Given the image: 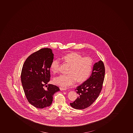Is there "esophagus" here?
I'll return each instance as SVG.
<instances>
[{"mask_svg": "<svg viewBox=\"0 0 133 133\" xmlns=\"http://www.w3.org/2000/svg\"><path fill=\"white\" fill-rule=\"evenodd\" d=\"M59 89H60L61 91L66 90V88H64V87H59Z\"/></svg>", "mask_w": 133, "mask_h": 133, "instance_id": "esophagus-1", "label": "esophagus"}]
</instances>
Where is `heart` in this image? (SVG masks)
I'll use <instances>...</instances> for the list:
<instances>
[{
	"mask_svg": "<svg viewBox=\"0 0 133 133\" xmlns=\"http://www.w3.org/2000/svg\"><path fill=\"white\" fill-rule=\"evenodd\" d=\"M65 62L70 65L68 74L59 75L54 78L55 84L63 87L71 85L76 81L81 83L88 79L92 70L93 62L89 57H83L80 54L72 52L63 56ZM60 63L58 59H54L50 65L51 71L56 73L59 71Z\"/></svg>",
	"mask_w": 133,
	"mask_h": 133,
	"instance_id": "obj_1",
	"label": "heart"
}]
</instances>
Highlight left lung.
I'll list each match as a JSON object with an SVG mask.
<instances>
[{
	"instance_id": "1",
	"label": "left lung",
	"mask_w": 133,
	"mask_h": 133,
	"mask_svg": "<svg viewBox=\"0 0 133 133\" xmlns=\"http://www.w3.org/2000/svg\"><path fill=\"white\" fill-rule=\"evenodd\" d=\"M105 69L103 62L99 61L95 63L89 78L76 87L78 97L74 102L70 103L73 108L84 109L95 101L102 90L104 80Z\"/></svg>"
}]
</instances>
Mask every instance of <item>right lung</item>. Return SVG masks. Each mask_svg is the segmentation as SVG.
Wrapping results in <instances>:
<instances>
[{
	"label": "right lung",
	"mask_w": 133,
	"mask_h": 133,
	"mask_svg": "<svg viewBox=\"0 0 133 133\" xmlns=\"http://www.w3.org/2000/svg\"><path fill=\"white\" fill-rule=\"evenodd\" d=\"M50 48H43L29 56L25 61L21 73V82L28 102L38 108L52 103L53 95L59 91L56 85L46 84L50 80V65L54 59ZM47 87L46 90L43 87Z\"/></svg>",
	"instance_id": "right-lung-1"
}]
</instances>
